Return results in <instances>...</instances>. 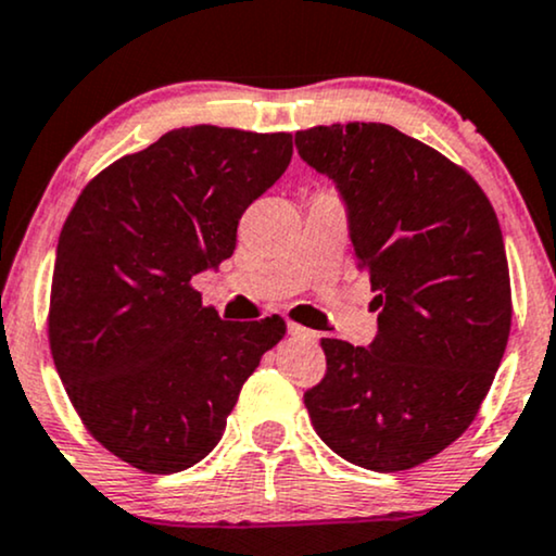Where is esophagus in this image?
I'll list each match as a JSON object with an SVG mask.
<instances>
[{
  "label": "esophagus",
  "mask_w": 556,
  "mask_h": 556,
  "mask_svg": "<svg viewBox=\"0 0 556 556\" xmlns=\"http://www.w3.org/2000/svg\"><path fill=\"white\" fill-rule=\"evenodd\" d=\"M287 331H290L292 339H298V342H316L318 333L305 329V326H298V324H287Z\"/></svg>",
  "instance_id": "esophagus-1"
}]
</instances>
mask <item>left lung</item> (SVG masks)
Wrapping results in <instances>:
<instances>
[{
  "label": "left lung",
  "mask_w": 556,
  "mask_h": 556,
  "mask_svg": "<svg viewBox=\"0 0 556 556\" xmlns=\"http://www.w3.org/2000/svg\"><path fill=\"white\" fill-rule=\"evenodd\" d=\"M331 178L378 333L320 339L326 378L305 393L318 438L363 469L406 471L466 432L510 337V271L497 214L469 173L388 124L295 134Z\"/></svg>",
  "instance_id": "8db88e82"
}]
</instances>
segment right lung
Masks as SVG:
<instances>
[{"mask_svg":"<svg viewBox=\"0 0 556 556\" xmlns=\"http://www.w3.org/2000/svg\"><path fill=\"white\" fill-rule=\"evenodd\" d=\"M292 157V134L180 126L98 173L56 245L49 342L87 430L134 469L210 456L279 316L219 320L191 279L236 251L238 219Z\"/></svg>","mask_w":556,"mask_h":556,"instance_id":"add662e5","label":"right lung"}]
</instances>
